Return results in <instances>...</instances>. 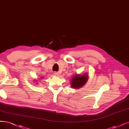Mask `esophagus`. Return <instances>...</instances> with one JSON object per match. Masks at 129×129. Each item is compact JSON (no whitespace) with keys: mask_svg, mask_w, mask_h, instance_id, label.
Masks as SVG:
<instances>
[{"mask_svg":"<svg viewBox=\"0 0 129 129\" xmlns=\"http://www.w3.org/2000/svg\"><path fill=\"white\" fill-rule=\"evenodd\" d=\"M54 75H56V76H57V77H58V76L59 75V73H58V72H55L54 73Z\"/></svg>","mask_w":129,"mask_h":129,"instance_id":"1","label":"esophagus"}]
</instances>
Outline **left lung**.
<instances>
[{
    "label": "left lung",
    "instance_id": "1",
    "mask_svg": "<svg viewBox=\"0 0 129 129\" xmlns=\"http://www.w3.org/2000/svg\"><path fill=\"white\" fill-rule=\"evenodd\" d=\"M88 79V75L75 74L71 81V87L76 89L82 87L87 82Z\"/></svg>",
    "mask_w": 129,
    "mask_h": 129
}]
</instances>
